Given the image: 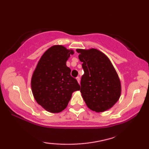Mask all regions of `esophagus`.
Here are the masks:
<instances>
[{"instance_id":"34e87169","label":"esophagus","mask_w":149,"mask_h":149,"mask_svg":"<svg viewBox=\"0 0 149 149\" xmlns=\"http://www.w3.org/2000/svg\"><path fill=\"white\" fill-rule=\"evenodd\" d=\"M77 81H78L79 83H80V77H77Z\"/></svg>"}]
</instances>
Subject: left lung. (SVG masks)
Instances as JSON below:
<instances>
[{"label": "left lung", "mask_w": 149, "mask_h": 149, "mask_svg": "<svg viewBox=\"0 0 149 149\" xmlns=\"http://www.w3.org/2000/svg\"><path fill=\"white\" fill-rule=\"evenodd\" d=\"M84 74L81 92L87 107L97 113L111 109L121 95V83L111 61L95 49H77Z\"/></svg>", "instance_id": "left-lung-1"}]
</instances>
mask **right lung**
<instances>
[{"instance_id": "obj_1", "label": "right lung", "mask_w": 149, "mask_h": 149, "mask_svg": "<svg viewBox=\"0 0 149 149\" xmlns=\"http://www.w3.org/2000/svg\"><path fill=\"white\" fill-rule=\"evenodd\" d=\"M72 50L55 45L40 58L31 80L33 95L42 108L50 113H60L65 109L72 93L80 89L77 79L71 77L66 66Z\"/></svg>"}]
</instances>
